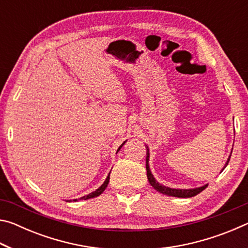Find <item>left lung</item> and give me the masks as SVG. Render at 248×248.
I'll return each mask as SVG.
<instances>
[{"mask_svg": "<svg viewBox=\"0 0 248 248\" xmlns=\"http://www.w3.org/2000/svg\"><path fill=\"white\" fill-rule=\"evenodd\" d=\"M146 148V175H148V179L149 182L151 184V186L154 187L155 190H157L158 192H161V194L163 195H166V196H171V197H178V198H190V197H194L196 195L200 194L201 191L204 190L205 188L208 187V184L203 185V186L201 187H197V188H190V189H179V188H170V187H166L164 186V185L159 184L156 179L154 178V175L152 174V171H151L150 170V165H149V161H150V151H149V148L148 145L145 146ZM231 154H232V152H231ZM230 158H231V155L228 158V161L225 162L224 164V167L222 169V170H223L226 165L229 164L230 162ZM221 170V171H222ZM220 171V173H221Z\"/></svg>", "mask_w": 248, "mask_h": 248, "instance_id": "8db88e82", "label": "left lung"}]
</instances>
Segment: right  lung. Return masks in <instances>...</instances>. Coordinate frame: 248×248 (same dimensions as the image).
Listing matches in <instances>:
<instances>
[{
    "instance_id": "right-lung-1",
    "label": "right lung",
    "mask_w": 248,
    "mask_h": 248,
    "mask_svg": "<svg viewBox=\"0 0 248 248\" xmlns=\"http://www.w3.org/2000/svg\"><path fill=\"white\" fill-rule=\"evenodd\" d=\"M125 142L127 141H124L123 144H121L119 148H118V150H117V152H119V150L123 148V145L125 143ZM109 175H110V173L108 174V176H107V178L105 179V182L103 183V185L102 186H100L99 188H97V189H96L95 191H93V192H91V194H89V195H86V196H83V197H81V198L79 199H73V201H78V200H86V199H91V198H95V197H97V196H99L100 194H102V192L106 189V187H107V185H108V183H109ZM69 201H72V200H69Z\"/></svg>"
}]
</instances>
